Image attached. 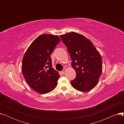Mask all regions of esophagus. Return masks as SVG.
Masks as SVG:
<instances>
[{
	"label": "esophagus",
	"instance_id": "34e87169",
	"mask_svg": "<svg viewBox=\"0 0 124 124\" xmlns=\"http://www.w3.org/2000/svg\"><path fill=\"white\" fill-rule=\"evenodd\" d=\"M66 69H65V68H64V69H63V70L61 71V73L62 74H64L65 73V72H66Z\"/></svg>",
	"mask_w": 124,
	"mask_h": 124
}]
</instances>
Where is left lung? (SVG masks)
<instances>
[{
	"mask_svg": "<svg viewBox=\"0 0 124 124\" xmlns=\"http://www.w3.org/2000/svg\"><path fill=\"white\" fill-rule=\"evenodd\" d=\"M60 37L70 54L72 67L76 73V78L71 81V85L80 92L93 89L102 72L100 52L88 39L79 33L72 31Z\"/></svg>",
	"mask_w": 124,
	"mask_h": 124,
	"instance_id": "8db88e82",
	"label": "left lung"
}]
</instances>
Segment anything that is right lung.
Listing matches in <instances>:
<instances>
[{"instance_id": "right-lung-1", "label": "right lung", "mask_w": 124, "mask_h": 124, "mask_svg": "<svg viewBox=\"0 0 124 124\" xmlns=\"http://www.w3.org/2000/svg\"><path fill=\"white\" fill-rule=\"evenodd\" d=\"M60 41L57 36L40 35L24 54L22 65L23 76L29 85L38 93H47L57 85L60 75L52 67L50 55Z\"/></svg>"}]
</instances>
